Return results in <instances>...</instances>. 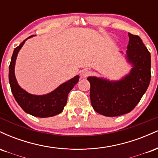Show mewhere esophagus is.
Returning <instances> with one entry per match:
<instances>
[{"mask_svg": "<svg viewBox=\"0 0 158 158\" xmlns=\"http://www.w3.org/2000/svg\"><path fill=\"white\" fill-rule=\"evenodd\" d=\"M90 73V71L88 69H83L80 71V76L82 78H86Z\"/></svg>", "mask_w": 158, "mask_h": 158, "instance_id": "1", "label": "esophagus"}]
</instances>
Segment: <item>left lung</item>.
Segmentation results:
<instances>
[{
  "label": "left lung",
  "mask_w": 158,
  "mask_h": 158,
  "mask_svg": "<svg viewBox=\"0 0 158 158\" xmlns=\"http://www.w3.org/2000/svg\"><path fill=\"white\" fill-rule=\"evenodd\" d=\"M126 59L131 65L128 74L119 80L88 77L92 107L106 117L129 113L138 104L151 80V55L138 35L128 33Z\"/></svg>",
  "instance_id": "1"
}]
</instances>
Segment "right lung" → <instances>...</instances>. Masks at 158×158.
<instances>
[{"instance_id": "right-lung-1", "label": "right lung", "mask_w": 158, "mask_h": 158, "mask_svg": "<svg viewBox=\"0 0 158 158\" xmlns=\"http://www.w3.org/2000/svg\"><path fill=\"white\" fill-rule=\"evenodd\" d=\"M32 36L34 35L25 39L19 47L15 48L12 53L9 67V81L11 90L16 102L26 113L41 118L53 117L60 114L64 109L69 92L79 81V77L78 75L76 76L70 80L62 83L52 92L44 95H34L21 88L16 80L15 75V61L19 50L25 41Z\"/></svg>"}]
</instances>
